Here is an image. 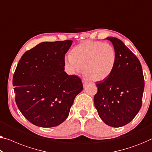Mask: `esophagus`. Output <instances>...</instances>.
<instances>
[{
    "label": "esophagus",
    "mask_w": 152,
    "mask_h": 152,
    "mask_svg": "<svg viewBox=\"0 0 152 152\" xmlns=\"http://www.w3.org/2000/svg\"><path fill=\"white\" fill-rule=\"evenodd\" d=\"M82 82H83V86H84V87H85V86H87V84L88 83V80H86V79H83V80H82Z\"/></svg>",
    "instance_id": "obj_1"
}]
</instances>
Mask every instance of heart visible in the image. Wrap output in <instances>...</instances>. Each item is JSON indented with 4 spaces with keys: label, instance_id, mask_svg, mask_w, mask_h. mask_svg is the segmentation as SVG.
<instances>
[{
    "label": "heart",
    "instance_id": "obj_1",
    "mask_svg": "<svg viewBox=\"0 0 152 152\" xmlns=\"http://www.w3.org/2000/svg\"><path fill=\"white\" fill-rule=\"evenodd\" d=\"M65 62L73 73H81L93 81H104L113 73L116 53L113 46L101 42L86 41L71 50Z\"/></svg>",
    "mask_w": 152,
    "mask_h": 152
}]
</instances>
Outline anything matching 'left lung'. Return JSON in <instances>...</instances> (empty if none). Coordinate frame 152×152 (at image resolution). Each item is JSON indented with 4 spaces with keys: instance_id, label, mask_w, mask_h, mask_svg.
<instances>
[{
    "instance_id": "1",
    "label": "left lung",
    "mask_w": 152,
    "mask_h": 152,
    "mask_svg": "<svg viewBox=\"0 0 152 152\" xmlns=\"http://www.w3.org/2000/svg\"><path fill=\"white\" fill-rule=\"evenodd\" d=\"M116 53V63L109 78L96 83L94 106L104 124L122 127L138 113L142 104L144 77L141 64L123 42L109 37Z\"/></svg>"
}]
</instances>
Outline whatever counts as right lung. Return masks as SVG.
<instances>
[{
    "label": "right lung",
    "mask_w": 152,
    "mask_h": 152,
    "mask_svg": "<svg viewBox=\"0 0 152 152\" xmlns=\"http://www.w3.org/2000/svg\"><path fill=\"white\" fill-rule=\"evenodd\" d=\"M73 41L42 42L26 52L13 77L15 102L30 122L39 127L60 125L68 118L81 79L64 71V56Z\"/></svg>",
    "instance_id": "add662e5"
}]
</instances>
